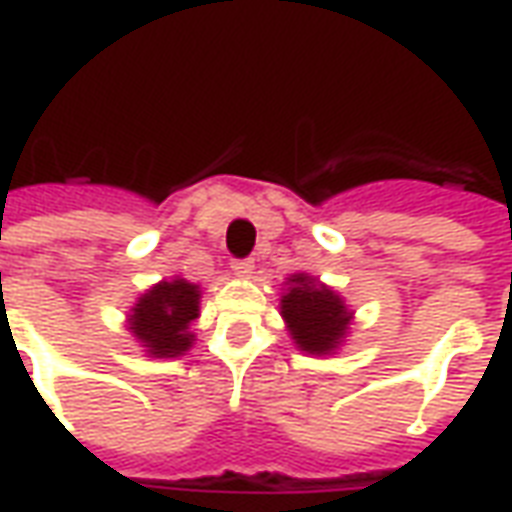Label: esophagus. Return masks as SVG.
Instances as JSON below:
<instances>
[{
    "instance_id": "esophagus-1",
    "label": "esophagus",
    "mask_w": 512,
    "mask_h": 512,
    "mask_svg": "<svg viewBox=\"0 0 512 512\" xmlns=\"http://www.w3.org/2000/svg\"><path fill=\"white\" fill-rule=\"evenodd\" d=\"M233 271L235 277L249 279L255 274V260H249V257H244V260H233Z\"/></svg>"
}]
</instances>
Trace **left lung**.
Returning <instances> with one entry per match:
<instances>
[{
	"instance_id": "8db88e82",
	"label": "left lung",
	"mask_w": 512,
	"mask_h": 512,
	"mask_svg": "<svg viewBox=\"0 0 512 512\" xmlns=\"http://www.w3.org/2000/svg\"><path fill=\"white\" fill-rule=\"evenodd\" d=\"M288 285L279 310L296 348L307 354H332L343 343L354 312H348L343 299L332 288L307 274H293Z\"/></svg>"
}]
</instances>
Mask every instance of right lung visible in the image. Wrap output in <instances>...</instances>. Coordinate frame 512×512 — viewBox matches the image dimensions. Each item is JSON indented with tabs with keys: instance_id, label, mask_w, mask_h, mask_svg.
Returning <instances> with one entry per match:
<instances>
[{
	"instance_id": "1",
	"label": "right lung",
	"mask_w": 512,
	"mask_h": 512,
	"mask_svg": "<svg viewBox=\"0 0 512 512\" xmlns=\"http://www.w3.org/2000/svg\"><path fill=\"white\" fill-rule=\"evenodd\" d=\"M200 315V288L186 279L158 282L139 296L131 315L128 329L136 343L147 348V354L156 359L186 354L191 348L194 334L189 332L191 321Z\"/></svg>"
}]
</instances>
